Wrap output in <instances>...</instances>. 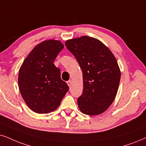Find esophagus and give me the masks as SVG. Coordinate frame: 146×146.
I'll list each match as a JSON object with an SVG mask.
<instances>
[{
  "mask_svg": "<svg viewBox=\"0 0 146 146\" xmlns=\"http://www.w3.org/2000/svg\"><path fill=\"white\" fill-rule=\"evenodd\" d=\"M67 84L68 86H69V87L71 86V85H72V81H71V80L68 81V82H67Z\"/></svg>",
  "mask_w": 146,
  "mask_h": 146,
  "instance_id": "34e87169",
  "label": "esophagus"
}]
</instances>
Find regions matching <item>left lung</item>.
<instances>
[{
    "label": "left lung",
    "mask_w": 146,
    "mask_h": 146,
    "mask_svg": "<svg viewBox=\"0 0 146 146\" xmlns=\"http://www.w3.org/2000/svg\"><path fill=\"white\" fill-rule=\"evenodd\" d=\"M82 70L84 91L77 99L80 111L98 115L109 108L115 99L121 71L110 50L96 38L84 36L65 42Z\"/></svg>",
    "instance_id": "1"
}]
</instances>
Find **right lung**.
Returning <instances> with one entry per match:
<instances>
[{
  "mask_svg": "<svg viewBox=\"0 0 146 146\" xmlns=\"http://www.w3.org/2000/svg\"><path fill=\"white\" fill-rule=\"evenodd\" d=\"M63 48L60 40H44L32 49L20 67V93L27 106L36 113L54 111L69 90L60 78V69L53 63Z\"/></svg>",
  "mask_w": 146,
  "mask_h": 146,
  "instance_id": "1",
  "label": "right lung"
}]
</instances>
